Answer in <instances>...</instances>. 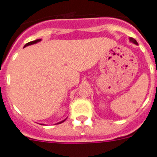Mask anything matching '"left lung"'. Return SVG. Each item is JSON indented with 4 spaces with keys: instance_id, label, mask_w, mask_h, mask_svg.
I'll use <instances>...</instances> for the list:
<instances>
[{
    "instance_id": "left-lung-1",
    "label": "left lung",
    "mask_w": 157,
    "mask_h": 157,
    "mask_svg": "<svg viewBox=\"0 0 157 157\" xmlns=\"http://www.w3.org/2000/svg\"><path fill=\"white\" fill-rule=\"evenodd\" d=\"M129 40H130V41H131V42H132V43H134V44H137V42H136V40L135 39H133V38L130 37V38H129Z\"/></svg>"
}]
</instances>
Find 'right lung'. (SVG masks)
<instances>
[{
	"instance_id": "add662e5",
	"label": "right lung",
	"mask_w": 157,
	"mask_h": 157,
	"mask_svg": "<svg viewBox=\"0 0 157 157\" xmlns=\"http://www.w3.org/2000/svg\"><path fill=\"white\" fill-rule=\"evenodd\" d=\"M40 40H41V39H37V40H33V41L29 42V43H27V44H26L25 45V47H26V46H29V45H31V44H36V43H37V42L40 41ZM65 120H66V119H65ZM65 120H64V121H60V122L57 123V124H60V123H63V122H64V121H65Z\"/></svg>"
}]
</instances>
